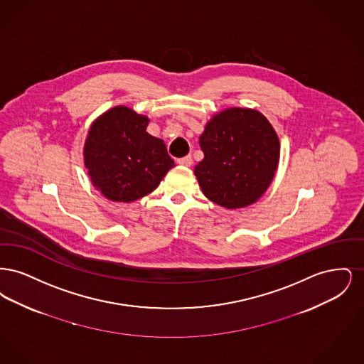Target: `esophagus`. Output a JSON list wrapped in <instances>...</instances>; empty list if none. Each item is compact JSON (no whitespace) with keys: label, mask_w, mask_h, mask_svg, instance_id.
I'll use <instances>...</instances> for the list:
<instances>
[{"label":"esophagus","mask_w":364,"mask_h":364,"mask_svg":"<svg viewBox=\"0 0 364 364\" xmlns=\"http://www.w3.org/2000/svg\"><path fill=\"white\" fill-rule=\"evenodd\" d=\"M177 164L181 165V166H191L192 165V156H183V158H178Z\"/></svg>","instance_id":"obj_1"}]
</instances>
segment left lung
<instances>
[{
    "label": "left lung",
    "instance_id": "left-lung-1",
    "mask_svg": "<svg viewBox=\"0 0 364 364\" xmlns=\"http://www.w3.org/2000/svg\"><path fill=\"white\" fill-rule=\"evenodd\" d=\"M199 144L205 158L193 173L203 195L223 208L254 205L277 172V132L255 109L228 107L215 113Z\"/></svg>",
    "mask_w": 364,
    "mask_h": 364
}]
</instances>
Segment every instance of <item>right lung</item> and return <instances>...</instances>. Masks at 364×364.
Masks as SVG:
<instances>
[{
  "mask_svg": "<svg viewBox=\"0 0 364 364\" xmlns=\"http://www.w3.org/2000/svg\"><path fill=\"white\" fill-rule=\"evenodd\" d=\"M150 119L114 106L90 125L83 158L92 186L112 202L131 203L151 193L174 166L162 139L150 135Z\"/></svg>",
  "mask_w": 364,
  "mask_h": 364,
  "instance_id": "add662e5",
  "label": "right lung"
}]
</instances>
